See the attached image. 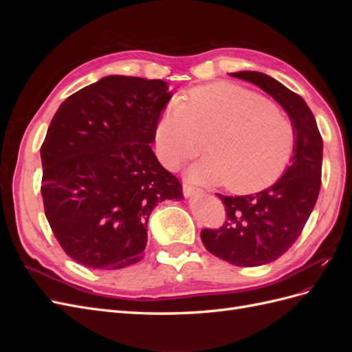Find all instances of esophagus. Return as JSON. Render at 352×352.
<instances>
[{
  "label": "esophagus",
  "mask_w": 352,
  "mask_h": 352,
  "mask_svg": "<svg viewBox=\"0 0 352 352\" xmlns=\"http://www.w3.org/2000/svg\"><path fill=\"white\" fill-rule=\"evenodd\" d=\"M201 192H202L201 189H198V188H195V186H192V185H189V184H184V195H185V197L190 198V197L199 195Z\"/></svg>",
  "instance_id": "1"
}]
</instances>
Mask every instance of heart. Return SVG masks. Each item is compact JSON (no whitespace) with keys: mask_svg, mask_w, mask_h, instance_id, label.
<instances>
[{"mask_svg":"<svg viewBox=\"0 0 352 352\" xmlns=\"http://www.w3.org/2000/svg\"><path fill=\"white\" fill-rule=\"evenodd\" d=\"M209 142H206V138ZM157 150L167 167L210 155L189 170L202 184H225L235 194H252L273 185L291 163L294 122L260 94L219 82L175 98L157 126Z\"/></svg>","mask_w":352,"mask_h":352,"instance_id":"1","label":"heart"}]
</instances>
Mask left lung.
<instances>
[{
  "instance_id": "8db88e82",
  "label": "left lung",
  "mask_w": 352,
  "mask_h": 352,
  "mask_svg": "<svg viewBox=\"0 0 352 352\" xmlns=\"http://www.w3.org/2000/svg\"><path fill=\"white\" fill-rule=\"evenodd\" d=\"M230 76L272 95L296 129L292 163L278 182L251 195L217 194L226 208L225 225L201 230L202 243L216 257L239 267H255L278 260L301 235L320 192L323 140L305 101L285 85L260 72Z\"/></svg>"
}]
</instances>
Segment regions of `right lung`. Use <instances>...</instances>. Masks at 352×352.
I'll return each instance as SVG.
<instances>
[{
	"mask_svg": "<svg viewBox=\"0 0 352 352\" xmlns=\"http://www.w3.org/2000/svg\"><path fill=\"white\" fill-rule=\"evenodd\" d=\"M170 98L164 80L114 74L70 95L52 117L41 194L61 248L85 267L141 261L151 211L184 198L150 145Z\"/></svg>",
	"mask_w": 352,
	"mask_h": 352,
	"instance_id": "right-lung-1",
	"label": "right lung"
}]
</instances>
